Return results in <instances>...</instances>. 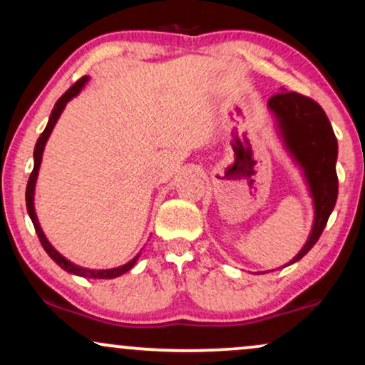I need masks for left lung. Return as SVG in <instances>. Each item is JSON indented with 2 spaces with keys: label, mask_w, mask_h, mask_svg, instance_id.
Returning a JSON list of instances; mask_svg holds the SVG:
<instances>
[{
  "label": "left lung",
  "mask_w": 365,
  "mask_h": 365,
  "mask_svg": "<svg viewBox=\"0 0 365 365\" xmlns=\"http://www.w3.org/2000/svg\"><path fill=\"white\" fill-rule=\"evenodd\" d=\"M267 101L284 145L304 171L314 202V225L307 242L288 264L304 257L319 240L338 197V142L328 116L311 98L282 89ZM287 264V266H288Z\"/></svg>",
  "instance_id": "obj_1"
}]
</instances>
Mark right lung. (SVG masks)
Listing matches in <instances>:
<instances>
[{
  "label": "right lung",
  "mask_w": 365,
  "mask_h": 365,
  "mask_svg": "<svg viewBox=\"0 0 365 365\" xmlns=\"http://www.w3.org/2000/svg\"><path fill=\"white\" fill-rule=\"evenodd\" d=\"M87 81H89V77H82L81 81H77L73 83L72 87H70L68 91L65 92V94L61 96L60 99H58L56 104H54L53 111H51V116H49V121L48 125H46L44 132L41 133V137L37 139L36 142V148H34V170H32L31 177H29V182H27V190H25V202H27V212L29 216H31L32 220V225H34L36 228V233L37 237H39V242L41 245L44 247V250L48 252L49 257L53 259L54 262L58 264V266L61 267V269H65L66 273H72V274H77V276H83V278H99V279H111V278H118L123 273H127V271L132 269L133 266H135L137 259H139L140 254H137L135 257L132 259V261H128L127 264H123V266H118V267H113V269H87V267H81L77 266V264H73L72 261H68L66 257H63V255L58 252L54 247L49 244V240L46 238L43 228H41L39 225V220H37V215H36V209H34V192H36V180H37V175H39V166H41V159H43V153H44V145L46 142H48L49 135H51L54 125H56L58 118H60L61 111L65 110L66 103L70 101V99H73L75 96L78 94V92L82 91V87L86 86Z\"/></svg>",
  "instance_id": "right-lung-1"
}]
</instances>
